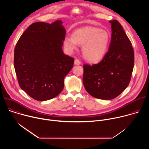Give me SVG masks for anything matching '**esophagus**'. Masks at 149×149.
<instances>
[{
  "instance_id": "1",
  "label": "esophagus",
  "mask_w": 149,
  "mask_h": 149,
  "mask_svg": "<svg viewBox=\"0 0 149 149\" xmlns=\"http://www.w3.org/2000/svg\"><path fill=\"white\" fill-rule=\"evenodd\" d=\"M81 63V61L78 59H75L74 61V64L75 65H80Z\"/></svg>"
}]
</instances>
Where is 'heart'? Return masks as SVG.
<instances>
[{
    "label": "heart",
    "mask_w": 149,
    "mask_h": 149,
    "mask_svg": "<svg viewBox=\"0 0 149 149\" xmlns=\"http://www.w3.org/2000/svg\"><path fill=\"white\" fill-rule=\"evenodd\" d=\"M110 39L107 31L97 27L85 26L75 30L72 37L66 36L63 39V45L70 53L77 50L78 45H82L84 57L90 62H97L107 52Z\"/></svg>",
    "instance_id": "obj_1"
}]
</instances>
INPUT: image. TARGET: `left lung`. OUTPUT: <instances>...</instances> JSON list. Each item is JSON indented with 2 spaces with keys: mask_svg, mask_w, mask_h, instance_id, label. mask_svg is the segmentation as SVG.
Masks as SVG:
<instances>
[{
  "mask_svg": "<svg viewBox=\"0 0 149 149\" xmlns=\"http://www.w3.org/2000/svg\"><path fill=\"white\" fill-rule=\"evenodd\" d=\"M111 39L108 52L98 63L84 64L83 84L93 97L112 100L118 96L130 83L134 63L132 43L121 25L110 20Z\"/></svg>",
  "mask_w": 149,
  "mask_h": 149,
  "instance_id": "left-lung-1",
  "label": "left lung"
}]
</instances>
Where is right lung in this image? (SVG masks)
<instances>
[{"label": "right lung", "instance_id": "obj_1", "mask_svg": "<svg viewBox=\"0 0 149 149\" xmlns=\"http://www.w3.org/2000/svg\"><path fill=\"white\" fill-rule=\"evenodd\" d=\"M61 20L38 22L21 35L14 51V67L20 87L38 101L58 95L74 59L63 52L66 31Z\"/></svg>", "mask_w": 149, "mask_h": 149}]
</instances>
